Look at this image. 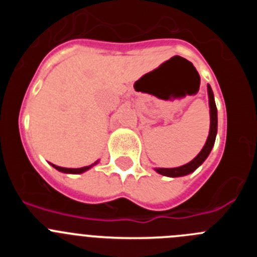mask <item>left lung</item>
<instances>
[{"instance_id": "obj_1", "label": "left lung", "mask_w": 257, "mask_h": 257, "mask_svg": "<svg viewBox=\"0 0 257 257\" xmlns=\"http://www.w3.org/2000/svg\"><path fill=\"white\" fill-rule=\"evenodd\" d=\"M208 92V104H210V133H208L207 142H206L205 147L202 148L198 156L193 161H190L187 165L180 166V167H174V169H156L158 174L163 175V176H170V178H179V176H185V175L193 172L197 167L205 162V160L210 154L211 149H212L213 144H215V139H216L217 134V109L216 104H215V97H213V92L211 90V86H207Z\"/></svg>"}]
</instances>
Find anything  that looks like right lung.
<instances>
[{
  "label": "right lung",
  "mask_w": 257,
  "mask_h": 257,
  "mask_svg": "<svg viewBox=\"0 0 257 257\" xmlns=\"http://www.w3.org/2000/svg\"><path fill=\"white\" fill-rule=\"evenodd\" d=\"M96 163H97V161H96V162H95V163H92V165L85 166V167H81V169H65V167H59V166L52 165V163H51V166H52V167H54V169L58 170V171L65 172V174H82V172L87 171L88 169H91L92 166L96 165Z\"/></svg>",
  "instance_id": "1"
}]
</instances>
